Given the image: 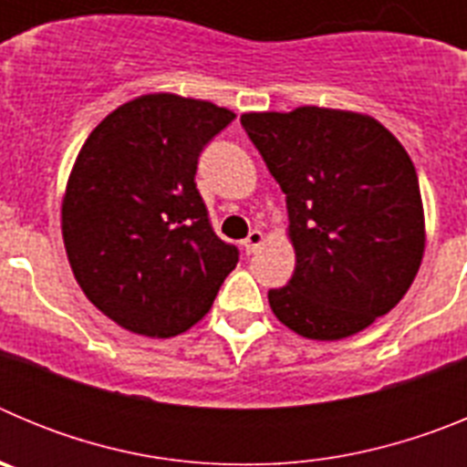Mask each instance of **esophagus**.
Segmentation results:
<instances>
[{
  "label": "esophagus",
  "instance_id": "34e87169",
  "mask_svg": "<svg viewBox=\"0 0 467 467\" xmlns=\"http://www.w3.org/2000/svg\"><path fill=\"white\" fill-rule=\"evenodd\" d=\"M264 245V234L259 229H253L250 231V234H247V238L245 241H243V250H245L247 254H253V253H257L259 247Z\"/></svg>",
  "mask_w": 467,
  "mask_h": 467
}]
</instances>
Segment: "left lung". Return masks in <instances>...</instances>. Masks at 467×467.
I'll return each mask as SVG.
<instances>
[{"label": "left lung", "mask_w": 467, "mask_h": 467, "mask_svg": "<svg viewBox=\"0 0 467 467\" xmlns=\"http://www.w3.org/2000/svg\"><path fill=\"white\" fill-rule=\"evenodd\" d=\"M245 133L287 201L295 274L269 292L285 327L346 339L407 295L426 250L419 177L400 140L348 109L245 111Z\"/></svg>", "instance_id": "left-lung-1"}]
</instances>
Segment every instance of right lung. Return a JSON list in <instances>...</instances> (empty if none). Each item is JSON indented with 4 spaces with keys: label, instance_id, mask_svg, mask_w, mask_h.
Instances as JSON below:
<instances>
[{
    "label": "right lung",
    "instance_id": "right-lung-1",
    "mask_svg": "<svg viewBox=\"0 0 467 467\" xmlns=\"http://www.w3.org/2000/svg\"><path fill=\"white\" fill-rule=\"evenodd\" d=\"M236 114L175 93L140 95L81 147L63 196V241L93 306L128 332L168 339L213 306L238 250L214 236L198 156Z\"/></svg>",
    "mask_w": 467,
    "mask_h": 467
}]
</instances>
